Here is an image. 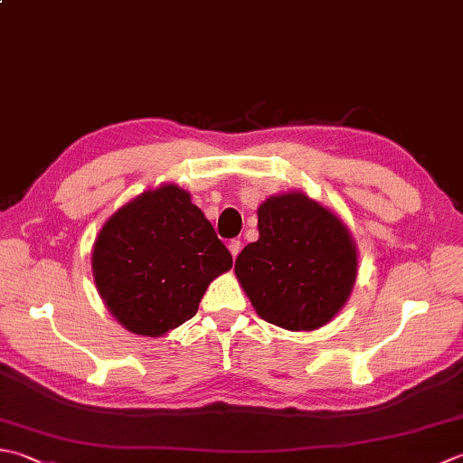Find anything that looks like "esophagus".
Segmentation results:
<instances>
[{
	"mask_svg": "<svg viewBox=\"0 0 463 463\" xmlns=\"http://www.w3.org/2000/svg\"><path fill=\"white\" fill-rule=\"evenodd\" d=\"M241 249H242V244H241V241H237V239H232V241L229 242V250H231V255H232V259H237V257H239V252H241Z\"/></svg>",
	"mask_w": 463,
	"mask_h": 463,
	"instance_id": "1",
	"label": "esophagus"
}]
</instances>
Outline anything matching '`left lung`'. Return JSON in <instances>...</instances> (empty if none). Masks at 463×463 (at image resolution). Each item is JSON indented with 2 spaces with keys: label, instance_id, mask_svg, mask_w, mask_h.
<instances>
[{
  "label": "left lung",
  "instance_id": "1",
  "mask_svg": "<svg viewBox=\"0 0 463 463\" xmlns=\"http://www.w3.org/2000/svg\"><path fill=\"white\" fill-rule=\"evenodd\" d=\"M259 241L242 249L234 273L257 315L288 331H315L347 303L357 247L339 216L303 193L259 206Z\"/></svg>",
  "mask_w": 463,
  "mask_h": 463
}]
</instances>
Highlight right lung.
Masks as SVG:
<instances>
[{
	"label": "right lung",
	"mask_w": 463,
	"mask_h": 463,
	"mask_svg": "<svg viewBox=\"0 0 463 463\" xmlns=\"http://www.w3.org/2000/svg\"><path fill=\"white\" fill-rule=\"evenodd\" d=\"M231 267L229 249L176 184L146 190L116 211L92 250L108 311L146 337H162L194 317L206 287Z\"/></svg>",
	"instance_id": "obj_1"
}]
</instances>
